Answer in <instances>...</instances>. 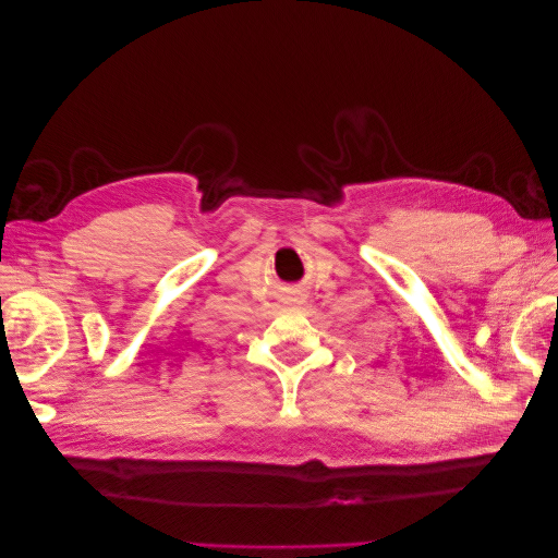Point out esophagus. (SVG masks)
Instances as JSON below:
<instances>
[{"label": "esophagus", "mask_w": 558, "mask_h": 558, "mask_svg": "<svg viewBox=\"0 0 558 558\" xmlns=\"http://www.w3.org/2000/svg\"><path fill=\"white\" fill-rule=\"evenodd\" d=\"M307 298H305V293H295L293 298H289V302H291V305H302V302H305Z\"/></svg>", "instance_id": "esophagus-1"}]
</instances>
